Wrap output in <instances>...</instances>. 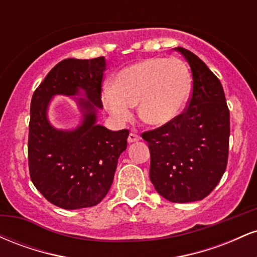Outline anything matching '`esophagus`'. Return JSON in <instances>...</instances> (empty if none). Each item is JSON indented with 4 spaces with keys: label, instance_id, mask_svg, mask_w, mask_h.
Returning <instances> with one entry per match:
<instances>
[{
    "label": "esophagus",
    "instance_id": "34e87169",
    "mask_svg": "<svg viewBox=\"0 0 257 257\" xmlns=\"http://www.w3.org/2000/svg\"><path fill=\"white\" fill-rule=\"evenodd\" d=\"M140 140H141V138L139 137V135L134 134V133H131V134H129V137H128V143L129 144L138 143V141H140Z\"/></svg>",
    "mask_w": 257,
    "mask_h": 257
}]
</instances>
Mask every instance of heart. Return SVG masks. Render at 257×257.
Wrapping results in <instances>:
<instances>
[{
  "instance_id": "b5f03b06",
  "label": "heart",
  "mask_w": 257,
  "mask_h": 257,
  "mask_svg": "<svg viewBox=\"0 0 257 257\" xmlns=\"http://www.w3.org/2000/svg\"><path fill=\"white\" fill-rule=\"evenodd\" d=\"M190 73L176 58H149L125 66L102 89L101 99L111 117L124 123L138 105L139 117L162 126L179 116L190 94Z\"/></svg>"
}]
</instances>
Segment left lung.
Wrapping results in <instances>:
<instances>
[{
  "label": "left lung",
  "mask_w": 257,
  "mask_h": 257,
  "mask_svg": "<svg viewBox=\"0 0 257 257\" xmlns=\"http://www.w3.org/2000/svg\"><path fill=\"white\" fill-rule=\"evenodd\" d=\"M191 67L193 90L184 113L143 139L151 153L150 179L174 203L205 198L219 184L228 157L229 111L219 78L187 49L174 48Z\"/></svg>",
  "instance_id": "obj_1"
}]
</instances>
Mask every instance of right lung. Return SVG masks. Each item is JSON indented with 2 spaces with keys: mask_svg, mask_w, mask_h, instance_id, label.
Here are the masks:
<instances>
[{
  "mask_svg": "<svg viewBox=\"0 0 257 257\" xmlns=\"http://www.w3.org/2000/svg\"><path fill=\"white\" fill-rule=\"evenodd\" d=\"M105 70L104 57L65 59L32 95L28 145L31 181L59 208L72 210L101 202L126 149V129L113 132L96 123ZM57 95L71 96L78 104L81 120L76 128L58 130L49 120V105Z\"/></svg>",
  "mask_w": 257,
  "mask_h": 257,
  "instance_id": "obj_1",
  "label": "right lung"
}]
</instances>
